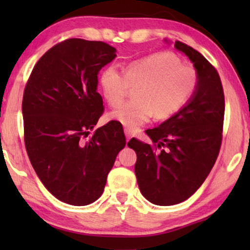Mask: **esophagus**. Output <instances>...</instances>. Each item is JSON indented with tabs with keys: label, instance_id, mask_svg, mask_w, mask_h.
Segmentation results:
<instances>
[{
	"label": "esophagus",
	"instance_id": "34e87169",
	"mask_svg": "<svg viewBox=\"0 0 250 250\" xmlns=\"http://www.w3.org/2000/svg\"><path fill=\"white\" fill-rule=\"evenodd\" d=\"M125 136H126V141H128V140L132 138L131 131H128V129H125Z\"/></svg>",
	"mask_w": 250,
	"mask_h": 250
}]
</instances>
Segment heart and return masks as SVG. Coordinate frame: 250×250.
I'll use <instances>...</instances> for the list:
<instances>
[{"label": "heart", "instance_id": "heart-1", "mask_svg": "<svg viewBox=\"0 0 250 250\" xmlns=\"http://www.w3.org/2000/svg\"><path fill=\"white\" fill-rule=\"evenodd\" d=\"M198 81L193 67L164 51L128 63L124 74L115 66L105 67L99 76V86L112 108L122 104L129 87H134V99L112 111L110 119L135 131L153 115L166 119L180 111L196 92Z\"/></svg>", "mask_w": 250, "mask_h": 250}]
</instances>
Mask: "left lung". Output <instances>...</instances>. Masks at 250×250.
Masks as SVG:
<instances>
[{
  "label": "left lung",
  "instance_id": "1",
  "mask_svg": "<svg viewBox=\"0 0 250 250\" xmlns=\"http://www.w3.org/2000/svg\"><path fill=\"white\" fill-rule=\"evenodd\" d=\"M174 46L192 61L198 86L187 105L148 129L152 145L132 139L140 191L150 203L170 206L182 203L199 189L210 173L222 143L224 92L217 70L203 54L176 41Z\"/></svg>",
  "mask_w": 250,
  "mask_h": 250
}]
</instances>
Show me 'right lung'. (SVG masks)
<instances>
[{
	"mask_svg": "<svg viewBox=\"0 0 250 250\" xmlns=\"http://www.w3.org/2000/svg\"><path fill=\"white\" fill-rule=\"evenodd\" d=\"M116 58L100 41L69 39L41 57L22 98L23 136L44 187L74 206L94 203L126 145L123 126L110 121L90 135L104 114L98 74Z\"/></svg>",
	"mask_w": 250,
	"mask_h": 250,
	"instance_id": "obj_1",
	"label": "right lung"
}]
</instances>
